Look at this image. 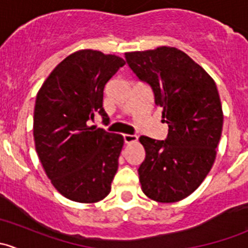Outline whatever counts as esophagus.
Returning <instances> with one entry per match:
<instances>
[{
	"label": "esophagus",
	"instance_id": "34e87169",
	"mask_svg": "<svg viewBox=\"0 0 248 248\" xmlns=\"http://www.w3.org/2000/svg\"><path fill=\"white\" fill-rule=\"evenodd\" d=\"M124 140L126 144H131V142H134L138 140V137L133 136V134H124Z\"/></svg>",
	"mask_w": 248,
	"mask_h": 248
}]
</instances>
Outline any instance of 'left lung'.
Segmentation results:
<instances>
[{"label": "left lung", "mask_w": 248, "mask_h": 248, "mask_svg": "<svg viewBox=\"0 0 248 248\" xmlns=\"http://www.w3.org/2000/svg\"><path fill=\"white\" fill-rule=\"evenodd\" d=\"M127 63L152 87L155 103L168 124L166 140L141 136L146 156L139 181L158 202L187 198L202 185L216 159L223 111L216 82L202 66L174 46L124 54Z\"/></svg>", "instance_id": "obj_1"}]
</instances>
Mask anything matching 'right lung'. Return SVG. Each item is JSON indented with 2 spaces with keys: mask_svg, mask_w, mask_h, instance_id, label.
I'll return each mask as SVG.
<instances>
[{
  "mask_svg": "<svg viewBox=\"0 0 248 248\" xmlns=\"http://www.w3.org/2000/svg\"><path fill=\"white\" fill-rule=\"evenodd\" d=\"M126 61L98 50L73 52L49 74L39 89L33 112L37 155L52 186L73 202L106 198L119 168L121 134L87 124L103 119V90Z\"/></svg>",
  "mask_w": 248,
  "mask_h": 248,
  "instance_id": "obj_1",
  "label": "right lung"
}]
</instances>
